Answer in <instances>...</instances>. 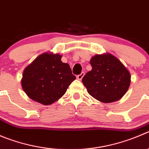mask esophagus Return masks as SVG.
Instances as JSON below:
<instances>
[{"mask_svg":"<svg viewBox=\"0 0 149 149\" xmlns=\"http://www.w3.org/2000/svg\"><path fill=\"white\" fill-rule=\"evenodd\" d=\"M84 72H81L80 74L77 76V79H79V80H81V79H82V78L84 77Z\"/></svg>","mask_w":149,"mask_h":149,"instance_id":"obj_1","label":"esophagus"}]
</instances>
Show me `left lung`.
<instances>
[{
	"label": "left lung",
	"mask_w": 149,
	"mask_h": 149,
	"mask_svg": "<svg viewBox=\"0 0 149 149\" xmlns=\"http://www.w3.org/2000/svg\"><path fill=\"white\" fill-rule=\"evenodd\" d=\"M92 70L83 77L88 93L104 103L120 99L130 85V73L112 54L95 55L90 60Z\"/></svg>",
	"instance_id": "obj_1"
}]
</instances>
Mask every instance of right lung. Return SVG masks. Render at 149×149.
Segmentation results:
<instances>
[{"instance_id":"add662e5","label":"right lung","mask_w":149,"mask_h":149,"mask_svg":"<svg viewBox=\"0 0 149 149\" xmlns=\"http://www.w3.org/2000/svg\"><path fill=\"white\" fill-rule=\"evenodd\" d=\"M62 56L45 53L24 70L22 87L28 96L43 105H49L65 93L75 79L69 65Z\"/></svg>"}]
</instances>
